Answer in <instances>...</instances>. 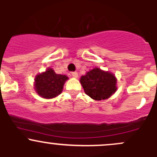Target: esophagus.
I'll return each mask as SVG.
<instances>
[{
	"label": "esophagus",
	"instance_id": "esophagus-1",
	"mask_svg": "<svg viewBox=\"0 0 157 157\" xmlns=\"http://www.w3.org/2000/svg\"><path fill=\"white\" fill-rule=\"evenodd\" d=\"M71 76L74 77V78H77L78 77V74H77V72H72L71 73Z\"/></svg>",
	"mask_w": 157,
	"mask_h": 157
}]
</instances>
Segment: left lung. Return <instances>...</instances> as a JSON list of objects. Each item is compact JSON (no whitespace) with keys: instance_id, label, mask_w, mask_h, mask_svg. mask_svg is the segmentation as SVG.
Here are the masks:
<instances>
[{"instance_id":"obj_1","label":"left lung","mask_w":157,"mask_h":157,"mask_svg":"<svg viewBox=\"0 0 157 157\" xmlns=\"http://www.w3.org/2000/svg\"><path fill=\"white\" fill-rule=\"evenodd\" d=\"M116 78L113 74L98 67L82 76L80 83L86 95L95 100H103L116 91Z\"/></svg>"}]
</instances>
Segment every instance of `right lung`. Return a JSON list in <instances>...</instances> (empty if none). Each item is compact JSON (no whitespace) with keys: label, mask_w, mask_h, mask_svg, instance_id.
Wrapping results in <instances>:
<instances>
[{"label":"right lung","mask_w":157,"mask_h":157,"mask_svg":"<svg viewBox=\"0 0 157 157\" xmlns=\"http://www.w3.org/2000/svg\"><path fill=\"white\" fill-rule=\"evenodd\" d=\"M68 77L65 75L57 74L52 68L39 74L35 79V89L39 96L45 99H51L62 92L63 86Z\"/></svg>","instance_id":"1"}]
</instances>
